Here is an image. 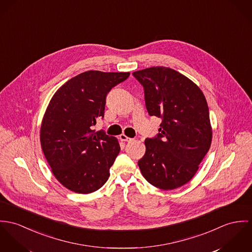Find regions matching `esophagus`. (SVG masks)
I'll return each mask as SVG.
<instances>
[{"label":"esophagus","mask_w":252,"mask_h":252,"mask_svg":"<svg viewBox=\"0 0 252 252\" xmlns=\"http://www.w3.org/2000/svg\"><path fill=\"white\" fill-rule=\"evenodd\" d=\"M119 138H120L121 141H125V142H130V141L132 140V138H129V137H127V136L125 135V134H121Z\"/></svg>","instance_id":"1"}]
</instances>
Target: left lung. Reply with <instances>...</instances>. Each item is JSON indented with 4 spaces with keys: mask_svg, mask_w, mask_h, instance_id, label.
<instances>
[{
    "mask_svg": "<svg viewBox=\"0 0 252 252\" xmlns=\"http://www.w3.org/2000/svg\"><path fill=\"white\" fill-rule=\"evenodd\" d=\"M132 75L144 88L149 115L161 120L157 136L145 140L140 171L156 188L178 189L195 175L212 143L206 98L197 85L170 67L153 66Z\"/></svg>",
    "mask_w": 252,
    "mask_h": 252,
    "instance_id": "8db88e82",
    "label": "left lung"
}]
</instances>
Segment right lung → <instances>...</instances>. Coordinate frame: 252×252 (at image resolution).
I'll list each match as a JSON object with an SVG mask.
<instances>
[{
	"mask_svg": "<svg viewBox=\"0 0 252 252\" xmlns=\"http://www.w3.org/2000/svg\"><path fill=\"white\" fill-rule=\"evenodd\" d=\"M128 76L85 71L63 85L50 100L40 128L41 148L57 180L76 193L94 192L109 178L119 142L93 128L104 117L107 94Z\"/></svg>",
	"mask_w": 252,
	"mask_h": 252,
	"instance_id": "1",
	"label": "right lung"
}]
</instances>
